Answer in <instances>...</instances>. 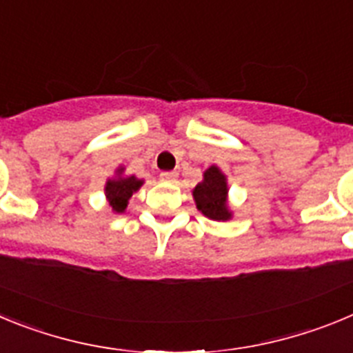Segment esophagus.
<instances>
[{"instance_id":"obj_1","label":"esophagus","mask_w":353,"mask_h":353,"mask_svg":"<svg viewBox=\"0 0 353 353\" xmlns=\"http://www.w3.org/2000/svg\"><path fill=\"white\" fill-rule=\"evenodd\" d=\"M176 176H179L176 171H162V173L159 174V179H161L162 182H173V180H176Z\"/></svg>"}]
</instances>
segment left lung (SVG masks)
<instances>
[{"label": "left lung", "mask_w": 353, "mask_h": 353, "mask_svg": "<svg viewBox=\"0 0 353 353\" xmlns=\"http://www.w3.org/2000/svg\"><path fill=\"white\" fill-rule=\"evenodd\" d=\"M228 179L219 166L212 164L203 171V180L192 189L196 208L212 221L233 219V212L228 205Z\"/></svg>", "instance_id": "left-lung-1"}]
</instances>
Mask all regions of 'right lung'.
I'll return each mask as SVG.
<instances>
[{
  "instance_id": "obj_1",
  "label": "right lung",
  "mask_w": 353,
  "mask_h": 353,
  "mask_svg": "<svg viewBox=\"0 0 353 353\" xmlns=\"http://www.w3.org/2000/svg\"><path fill=\"white\" fill-rule=\"evenodd\" d=\"M145 183V180L138 179L136 174H125V168L118 166L114 171V176H109L105 180L104 194L108 207L113 214H123L127 210L129 199L134 192L139 191V187Z\"/></svg>"
}]
</instances>
